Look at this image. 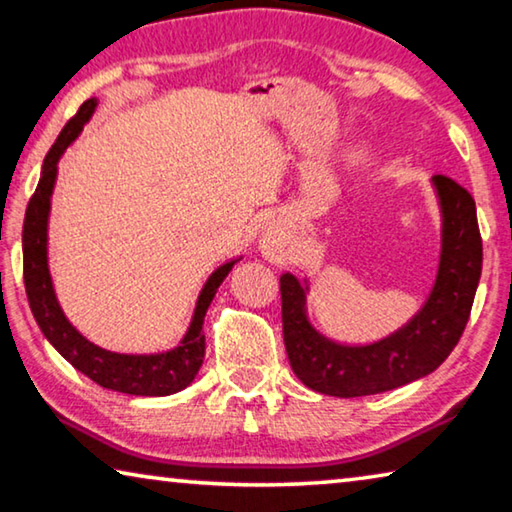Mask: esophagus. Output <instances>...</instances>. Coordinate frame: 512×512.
<instances>
[{
	"label": "esophagus",
	"instance_id": "34e87169",
	"mask_svg": "<svg viewBox=\"0 0 512 512\" xmlns=\"http://www.w3.org/2000/svg\"><path fill=\"white\" fill-rule=\"evenodd\" d=\"M259 253L271 264H284L289 259V239L282 223L266 225L259 237Z\"/></svg>",
	"mask_w": 512,
	"mask_h": 512
}]
</instances>
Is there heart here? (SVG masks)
I'll return each instance as SVG.
<instances>
[{"label":"heart","instance_id":"obj_1","mask_svg":"<svg viewBox=\"0 0 512 512\" xmlns=\"http://www.w3.org/2000/svg\"><path fill=\"white\" fill-rule=\"evenodd\" d=\"M350 164L352 167H361L363 162H366V149H354L352 153H350Z\"/></svg>","mask_w":512,"mask_h":512}]
</instances>
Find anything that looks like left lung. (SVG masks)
I'll use <instances>...</instances> for the list:
<instances>
[{
    "label": "left lung",
    "mask_w": 512,
    "mask_h": 512,
    "mask_svg": "<svg viewBox=\"0 0 512 512\" xmlns=\"http://www.w3.org/2000/svg\"><path fill=\"white\" fill-rule=\"evenodd\" d=\"M431 187L440 207L436 280L418 314L386 339L368 345L327 339L307 314V277H280L284 345L293 372L311 391L334 397L393 391L427 377L456 348L479 287L483 246L470 192L447 176H431Z\"/></svg>",
    "instance_id": "left-lung-1"
}]
</instances>
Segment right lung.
I'll return each mask as SVG.
<instances>
[{"mask_svg": "<svg viewBox=\"0 0 512 512\" xmlns=\"http://www.w3.org/2000/svg\"><path fill=\"white\" fill-rule=\"evenodd\" d=\"M97 108V99H88L76 112V117L67 121L60 131L58 140L51 146L45 162H42L40 183L36 194L31 196L27 214H24L22 230V255H24V287L45 339L85 377L97 381L99 386L110 388L117 393L142 395V397H164L183 391L192 384L205 357V334L203 320L207 309L219 291L221 282L228 277L241 257H232L230 262L221 264L207 277L201 293H198L192 320L187 332L178 341L176 348L153 352V354H119L106 348H99L69 323L63 307L56 298L54 280L49 273V212L51 194H54L58 178V162L63 153L76 142L83 126Z\"/></svg>", "mask_w": 512, "mask_h": 512, "instance_id": "obj_1", "label": "right lung"}]
</instances>
